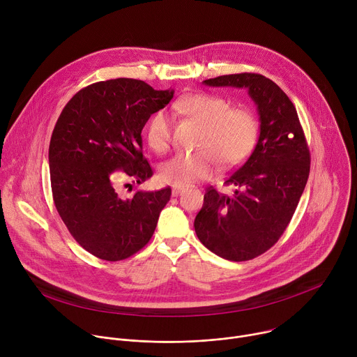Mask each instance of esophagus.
<instances>
[{"label":"esophagus","mask_w":357,"mask_h":357,"mask_svg":"<svg viewBox=\"0 0 357 357\" xmlns=\"http://www.w3.org/2000/svg\"><path fill=\"white\" fill-rule=\"evenodd\" d=\"M185 190L183 186H174L172 188V196H179Z\"/></svg>","instance_id":"obj_1"}]
</instances>
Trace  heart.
<instances>
[{
	"label": "heart",
	"mask_w": 357,
	"mask_h": 357,
	"mask_svg": "<svg viewBox=\"0 0 357 357\" xmlns=\"http://www.w3.org/2000/svg\"><path fill=\"white\" fill-rule=\"evenodd\" d=\"M172 109L202 126L199 148L195 154H176L162 162L160 179L174 186H188L213 176L220 161L233 168L244 162L259 138V121L254 113L244 107H230L223 97L193 93L175 100ZM144 135L148 146L164 154L171 145L172 123L168 113L158 110L145 124Z\"/></svg>",
	"instance_id": "obj_1"
}]
</instances>
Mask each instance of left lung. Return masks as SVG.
Here are the masks:
<instances>
[{"label":"left lung","mask_w":357,"mask_h":357,"mask_svg":"<svg viewBox=\"0 0 357 357\" xmlns=\"http://www.w3.org/2000/svg\"><path fill=\"white\" fill-rule=\"evenodd\" d=\"M203 83L247 89L260 116L256 148L225 182L237 188L234 195L208 188L195 219L203 245L222 259L247 261L271 248L291 222L310 176V148L295 106L273 80L237 73Z\"/></svg>","instance_id":"1"}]
</instances>
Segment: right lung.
Returning a JSON list of instances; mask_svg holds the SVG:
<instances>
[{"instance_id":"right-lung-1","label":"right lung","mask_w":357,"mask_h":357,"mask_svg":"<svg viewBox=\"0 0 357 357\" xmlns=\"http://www.w3.org/2000/svg\"><path fill=\"white\" fill-rule=\"evenodd\" d=\"M172 97L174 90H154L142 80L97 82L77 91L56 121L49 144L55 206L73 238L101 260L139 251L169 202V186L121 199L116 185L121 175L137 183L152 176L141 131Z\"/></svg>"}]
</instances>
